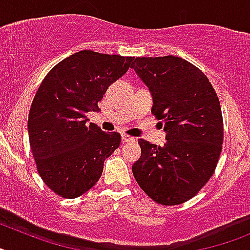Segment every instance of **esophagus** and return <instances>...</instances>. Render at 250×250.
<instances>
[{
	"label": "esophagus",
	"instance_id": "esophagus-1",
	"mask_svg": "<svg viewBox=\"0 0 250 250\" xmlns=\"http://www.w3.org/2000/svg\"><path fill=\"white\" fill-rule=\"evenodd\" d=\"M121 140H123V143H131V141H135V139L132 138V136L124 134V135H121Z\"/></svg>",
	"mask_w": 250,
	"mask_h": 250
}]
</instances>
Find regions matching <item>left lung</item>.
Listing matches in <instances>:
<instances>
[{
    "instance_id": "1",
    "label": "left lung",
    "mask_w": 250,
    "mask_h": 250,
    "mask_svg": "<svg viewBox=\"0 0 250 250\" xmlns=\"http://www.w3.org/2000/svg\"><path fill=\"white\" fill-rule=\"evenodd\" d=\"M131 67L151 92V112L167 132L164 146L139 139L141 156L132 174L154 202L182 204L199 193L219 160V99L208 77L182 57H136Z\"/></svg>"
}]
</instances>
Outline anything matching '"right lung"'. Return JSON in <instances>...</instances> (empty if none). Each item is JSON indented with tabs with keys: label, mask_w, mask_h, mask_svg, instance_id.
Returning <instances> with one entry per match:
<instances>
[{
	"label": "right lung",
	"mask_w": 250,
	"mask_h": 250,
	"mask_svg": "<svg viewBox=\"0 0 250 250\" xmlns=\"http://www.w3.org/2000/svg\"><path fill=\"white\" fill-rule=\"evenodd\" d=\"M134 57L79 51L52 67L28 114V139L37 171L57 195L74 199L100 179L104 161L120 145L118 132L87 125L107 87L132 66Z\"/></svg>",
	"instance_id": "right-lung-1"
}]
</instances>
